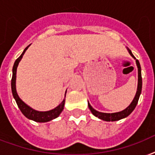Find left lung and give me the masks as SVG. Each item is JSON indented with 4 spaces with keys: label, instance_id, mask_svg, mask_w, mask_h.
Returning a JSON list of instances; mask_svg holds the SVG:
<instances>
[{
    "label": "left lung",
    "instance_id": "obj_1",
    "mask_svg": "<svg viewBox=\"0 0 155 155\" xmlns=\"http://www.w3.org/2000/svg\"><path fill=\"white\" fill-rule=\"evenodd\" d=\"M128 51L129 53L131 54L132 57L136 59L134 54H132L131 51L130 49H128ZM136 63H137V69H138V84H137V92H136V95H135L134 99L133 100L132 103L130 104V105L128 106L127 108L124 109L121 112H118V113H101V112H98L96 109L92 108L91 104L89 103L88 104V108L91 110L92 113L95 117L101 119V120H106V121H115V120H118L122 119V118H125L126 117L130 115V113H132L134 109L135 108L136 105H137V102H138V99H139L140 94L142 92V72H141V66H140L139 61L136 59Z\"/></svg>",
    "mask_w": 155,
    "mask_h": 155
}]
</instances>
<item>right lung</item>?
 Returning <instances> with one entry per match:
<instances>
[{"instance_id": "1", "label": "right lung", "mask_w": 155, "mask_h": 155, "mask_svg": "<svg viewBox=\"0 0 155 155\" xmlns=\"http://www.w3.org/2000/svg\"><path fill=\"white\" fill-rule=\"evenodd\" d=\"M30 47V45L28 46L22 54L16 59L15 63L13 64V76H12V80H11V87H12V92H13V96L15 99L17 104H18V108H20L21 112L23 113V115L25 116V117H27L28 119L35 120L37 122H47L49 120H51L54 118L58 117L59 114L62 113V111L64 107V104H65V100H63V102L57 106L55 108H54L52 110L47 111V112H39V111H36L35 109H33L30 107L25 104L19 98L17 91H16V72H17V68L20 60L22 58L23 54L25 52V51L27 50L28 47Z\"/></svg>"}]
</instances>
